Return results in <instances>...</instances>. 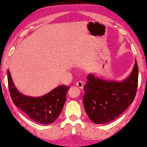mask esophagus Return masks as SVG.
<instances>
[{
	"label": "esophagus",
	"instance_id": "obj_1",
	"mask_svg": "<svg viewBox=\"0 0 147 147\" xmlns=\"http://www.w3.org/2000/svg\"><path fill=\"white\" fill-rule=\"evenodd\" d=\"M76 85L77 86L78 88H80L82 89V88H83L84 83L82 82H81V81H78V82H76Z\"/></svg>",
	"mask_w": 147,
	"mask_h": 147
}]
</instances>
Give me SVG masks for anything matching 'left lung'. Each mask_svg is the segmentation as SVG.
Listing matches in <instances>:
<instances>
[{
  "instance_id": "8db88e82",
  "label": "left lung",
  "mask_w": 147,
  "mask_h": 147,
  "mask_svg": "<svg viewBox=\"0 0 147 147\" xmlns=\"http://www.w3.org/2000/svg\"><path fill=\"white\" fill-rule=\"evenodd\" d=\"M87 80L84 86L85 111L93 123H109L121 115L134 100L138 87V64L136 60L132 73L120 82L104 80L92 74H89Z\"/></svg>"
}]
</instances>
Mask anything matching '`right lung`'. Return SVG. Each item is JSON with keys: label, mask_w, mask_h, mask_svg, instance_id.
I'll return each mask as SVG.
<instances>
[{"label": "right lung", "mask_w": 147, "mask_h": 147, "mask_svg": "<svg viewBox=\"0 0 147 147\" xmlns=\"http://www.w3.org/2000/svg\"><path fill=\"white\" fill-rule=\"evenodd\" d=\"M7 78L13 103L30 119L41 124H50L59 116L65 102L69 86L62 85L42 96L31 97L22 94L15 87L9 69Z\"/></svg>", "instance_id": "right-lung-1"}]
</instances>
